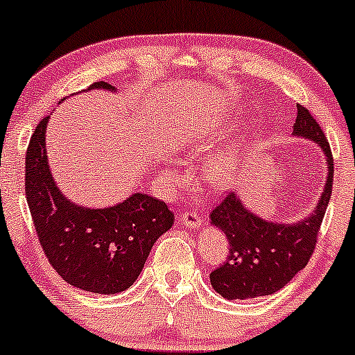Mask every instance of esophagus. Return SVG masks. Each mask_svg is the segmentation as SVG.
<instances>
[{
	"label": "esophagus",
	"mask_w": 355,
	"mask_h": 355,
	"mask_svg": "<svg viewBox=\"0 0 355 355\" xmlns=\"http://www.w3.org/2000/svg\"><path fill=\"white\" fill-rule=\"evenodd\" d=\"M179 220H181V223L184 225L186 228H200L201 223H203V220H201V216L198 215V213H194L189 209V211H182L181 215H179Z\"/></svg>",
	"instance_id": "esophagus-1"
}]
</instances>
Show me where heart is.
<instances>
[{"label":"heart","instance_id":"b5f03b06","mask_svg":"<svg viewBox=\"0 0 355 355\" xmlns=\"http://www.w3.org/2000/svg\"><path fill=\"white\" fill-rule=\"evenodd\" d=\"M239 155L235 148H230V150H225L222 154H216L211 161L208 162V174L209 178L215 182H223L230 181L234 178L235 169H237Z\"/></svg>","mask_w":355,"mask_h":355}]
</instances>
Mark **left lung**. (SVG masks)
<instances>
[{"label": "left lung", "instance_id": "obj_1", "mask_svg": "<svg viewBox=\"0 0 355 355\" xmlns=\"http://www.w3.org/2000/svg\"><path fill=\"white\" fill-rule=\"evenodd\" d=\"M293 135L313 140L327 157L329 176L318 205L296 223L262 220L242 205L235 193L209 213L211 225L227 235L228 257L211 270L213 289L227 300H249L279 291L310 261L318 240L334 184V157L325 133L304 106L298 105Z\"/></svg>", "mask_w": 355, "mask_h": 355}]
</instances>
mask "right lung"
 <instances>
[{
    "mask_svg": "<svg viewBox=\"0 0 355 355\" xmlns=\"http://www.w3.org/2000/svg\"><path fill=\"white\" fill-rule=\"evenodd\" d=\"M115 87L98 81L87 89ZM49 116L37 125L25 155V194L37 237L49 262L66 283L115 295L135 283L155 240L174 223L161 200L133 193L110 208H85L57 188L45 150Z\"/></svg>",
    "mask_w": 355,
    "mask_h": 355,
    "instance_id": "right-lung-1",
    "label": "right lung"
}]
</instances>
